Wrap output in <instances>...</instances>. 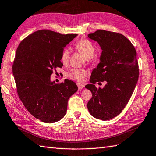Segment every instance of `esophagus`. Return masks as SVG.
Returning a JSON list of instances; mask_svg holds the SVG:
<instances>
[{"label": "esophagus", "instance_id": "1", "mask_svg": "<svg viewBox=\"0 0 156 156\" xmlns=\"http://www.w3.org/2000/svg\"><path fill=\"white\" fill-rule=\"evenodd\" d=\"M78 86V90H82V89H83L84 88V85L82 84V83H78L77 84Z\"/></svg>", "mask_w": 156, "mask_h": 156}]
</instances>
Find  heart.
<instances>
[{
    "label": "heart",
    "mask_w": 156,
    "mask_h": 156,
    "mask_svg": "<svg viewBox=\"0 0 156 156\" xmlns=\"http://www.w3.org/2000/svg\"><path fill=\"white\" fill-rule=\"evenodd\" d=\"M75 48L82 53L87 59L92 58L95 53V47L93 43L87 39H81L75 44ZM70 50L69 48H65L62 51L61 61L63 64H66L69 61ZM67 76L73 80L82 82L87 75V72L83 69H73L67 73Z\"/></svg>",
    "instance_id": "1"
}]
</instances>
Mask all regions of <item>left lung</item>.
Returning a JSON list of instances; mask_svg holds the SVG:
<instances>
[{
    "label": "left lung",
    "mask_w": 156,
    "mask_h": 156,
    "mask_svg": "<svg viewBox=\"0 0 156 156\" xmlns=\"http://www.w3.org/2000/svg\"><path fill=\"white\" fill-rule=\"evenodd\" d=\"M97 41L102 53L100 62L91 73L86 88L92 98L87 104L90 113L95 118L107 121L121 113L133 95L138 80L139 69L136 51L123 35L105 30L88 34ZM106 81L103 89H97L96 82Z\"/></svg>",
    "instance_id": "obj_1"
}]
</instances>
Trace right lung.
Returning a JSON list of instances; mask_svg holds the SVG:
<instances>
[{
	"instance_id": "add662e5",
	"label": "right lung",
	"mask_w": 156,
	"mask_h": 156,
	"mask_svg": "<svg viewBox=\"0 0 156 156\" xmlns=\"http://www.w3.org/2000/svg\"><path fill=\"white\" fill-rule=\"evenodd\" d=\"M76 36L39 30L23 39L17 48L12 73L18 94L27 110L43 122L63 118L68 100L78 90L70 80L60 83L51 81L53 71L63 65L61 56L64 47Z\"/></svg>"
}]
</instances>
